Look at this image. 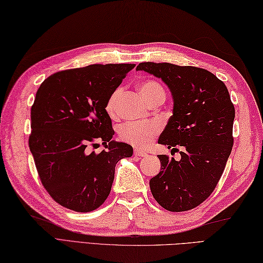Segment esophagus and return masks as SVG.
<instances>
[{
    "label": "esophagus",
    "instance_id": "obj_1",
    "mask_svg": "<svg viewBox=\"0 0 263 263\" xmlns=\"http://www.w3.org/2000/svg\"><path fill=\"white\" fill-rule=\"evenodd\" d=\"M134 155L138 156V157H143V156H146L147 154L145 152H143V151L138 149V148H135V149H134Z\"/></svg>",
    "mask_w": 263,
    "mask_h": 263
}]
</instances>
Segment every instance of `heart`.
<instances>
[{"instance_id":"1","label":"heart","mask_w":263,"mask_h":263,"mask_svg":"<svg viewBox=\"0 0 263 263\" xmlns=\"http://www.w3.org/2000/svg\"><path fill=\"white\" fill-rule=\"evenodd\" d=\"M139 92L142 93L144 99L152 104L153 101L158 99H165V91L162 86L153 80H146L139 83L138 86ZM121 95V89L118 88L115 90L110 97L106 102V112L111 118L117 116L118 112V102ZM158 133V125L155 123H145V124H136L128 123L119 128V137L123 142L130 144L137 148H146L148 146L154 137Z\"/></svg>"}]
</instances>
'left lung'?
<instances>
[{"label":"left lung","mask_w":263,"mask_h":263,"mask_svg":"<svg viewBox=\"0 0 263 263\" xmlns=\"http://www.w3.org/2000/svg\"><path fill=\"white\" fill-rule=\"evenodd\" d=\"M136 70L168 87L173 115L158 144L182 147L180 161L158 155L162 168L151 178L152 194L171 212L194 209L214 191L232 151L235 110L228 88L212 72L196 67L142 62Z\"/></svg>","instance_id":"obj_1"}]
</instances>
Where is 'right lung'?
<instances>
[{
    "label": "right lung",
    "instance_id": "obj_1",
    "mask_svg": "<svg viewBox=\"0 0 263 263\" xmlns=\"http://www.w3.org/2000/svg\"><path fill=\"white\" fill-rule=\"evenodd\" d=\"M132 63L90 65L51 74L37 89L31 108L30 151L50 196L76 212L99 208L110 193L118 161L133 147L112 140L106 102ZM101 141L105 149L90 152Z\"/></svg>",
    "mask_w": 263,
    "mask_h": 263
}]
</instances>
